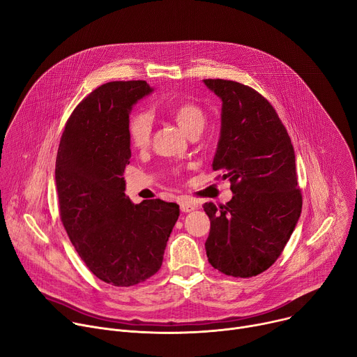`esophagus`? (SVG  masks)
I'll return each instance as SVG.
<instances>
[{
    "label": "esophagus",
    "instance_id": "1",
    "mask_svg": "<svg viewBox=\"0 0 357 357\" xmlns=\"http://www.w3.org/2000/svg\"><path fill=\"white\" fill-rule=\"evenodd\" d=\"M179 206H181L182 212H191V211H194L198 206V204L194 202V201H189V199L183 198V199H181Z\"/></svg>",
    "mask_w": 357,
    "mask_h": 357
}]
</instances>
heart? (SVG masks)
<instances>
[{"instance_id": "1", "label": "heart", "mask_w": 357, "mask_h": 357, "mask_svg": "<svg viewBox=\"0 0 357 357\" xmlns=\"http://www.w3.org/2000/svg\"><path fill=\"white\" fill-rule=\"evenodd\" d=\"M166 113L179 126V129L191 136L201 133L206 125V114L204 109L194 102L172 103L166 107ZM152 135V123L146 113H133L128 122V136L130 145L137 149H144L149 145Z\"/></svg>"}]
</instances>
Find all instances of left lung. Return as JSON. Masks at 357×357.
<instances>
[{
    "label": "left lung",
    "instance_id": "8db88e82",
    "mask_svg": "<svg viewBox=\"0 0 357 357\" xmlns=\"http://www.w3.org/2000/svg\"><path fill=\"white\" fill-rule=\"evenodd\" d=\"M222 100L221 136L212 169L231 182L232 199L204 205L211 229V266L232 277L270 268L289 243L301 213L291 139L271 103L254 89L222 79L204 80Z\"/></svg>",
    "mask_w": 357,
    "mask_h": 357
}]
</instances>
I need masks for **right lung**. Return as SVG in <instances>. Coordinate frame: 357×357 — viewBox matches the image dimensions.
<instances>
[{"label":"right lung","mask_w":357,"mask_h":357,"mask_svg":"<svg viewBox=\"0 0 357 357\" xmlns=\"http://www.w3.org/2000/svg\"><path fill=\"white\" fill-rule=\"evenodd\" d=\"M152 89L144 80L102 84L77 105L64 126L56 185L60 218L87 268L116 287L158 273L179 205L160 199L132 204L125 195L130 163L132 106Z\"/></svg>","instance_id":"1"}]
</instances>
